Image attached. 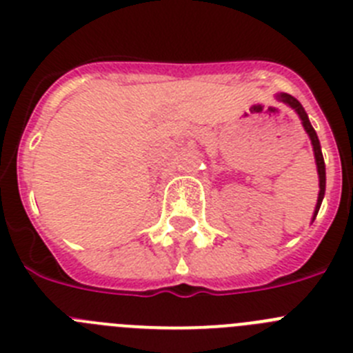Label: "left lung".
<instances>
[{
  "label": "left lung",
  "instance_id": "1",
  "mask_svg": "<svg viewBox=\"0 0 353 353\" xmlns=\"http://www.w3.org/2000/svg\"><path fill=\"white\" fill-rule=\"evenodd\" d=\"M276 99L279 102H283V104L288 105V108H292L293 111L297 113V117L301 118V123H302V127H304L305 134H307L311 139V146H313L314 162H316V171H318V187H320V191H318L316 207H314L313 217H311V223H313V221L316 219L318 210H320V207H322L323 196H325V162H323L322 146H320V139H318V136H316V130H314L313 125H311L310 118H307V113L304 111V108H302L301 102H299L295 97L288 95V93H283V92L276 93Z\"/></svg>",
  "mask_w": 353,
  "mask_h": 353
}]
</instances>
